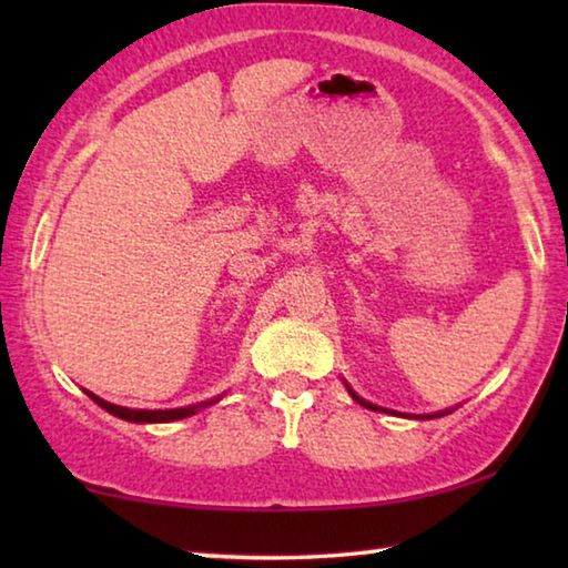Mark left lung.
Instances as JSON below:
<instances>
[{"label": "left lung", "mask_w": 568, "mask_h": 568, "mask_svg": "<svg viewBox=\"0 0 568 568\" xmlns=\"http://www.w3.org/2000/svg\"><path fill=\"white\" fill-rule=\"evenodd\" d=\"M351 390V388H348ZM351 396L355 398V400H358L361 403V406H365V408H371V410H381L378 406H373V403H368V400H363V398H358V396H355V393L351 390ZM438 416H444V413H438ZM428 418H434V416H428Z\"/></svg>", "instance_id": "8db88e82"}]
</instances>
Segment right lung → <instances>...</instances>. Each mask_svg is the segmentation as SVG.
Wrapping results in <instances>:
<instances>
[{"label":"right lung","mask_w":568,"mask_h":568,"mask_svg":"<svg viewBox=\"0 0 568 568\" xmlns=\"http://www.w3.org/2000/svg\"><path fill=\"white\" fill-rule=\"evenodd\" d=\"M88 396L98 403V406H102L108 413H112V416L118 418H124V420H132V423H170V420H180V418H187L195 413L200 406H210V403L215 400H207V403H200V406H190V408H170V410H132V408H122V406H114V403H108L102 400L100 396H94V393L88 390Z\"/></svg>","instance_id":"1"}]
</instances>
